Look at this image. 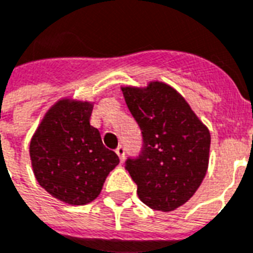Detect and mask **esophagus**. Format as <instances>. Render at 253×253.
<instances>
[{
  "label": "esophagus",
  "instance_id": "obj_1",
  "mask_svg": "<svg viewBox=\"0 0 253 253\" xmlns=\"http://www.w3.org/2000/svg\"><path fill=\"white\" fill-rule=\"evenodd\" d=\"M115 152H117V155L119 157L121 162L125 161V147H123V146H118V148L115 150Z\"/></svg>",
  "mask_w": 253,
  "mask_h": 253
}]
</instances>
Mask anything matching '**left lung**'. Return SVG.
I'll return each instance as SVG.
<instances>
[{
    "instance_id": "1",
    "label": "left lung",
    "mask_w": 253,
    "mask_h": 253,
    "mask_svg": "<svg viewBox=\"0 0 253 253\" xmlns=\"http://www.w3.org/2000/svg\"><path fill=\"white\" fill-rule=\"evenodd\" d=\"M122 92L143 135L140 155L126 162L136 194L152 210L173 211L194 196L207 173L210 130L165 82L123 86Z\"/></svg>"
}]
</instances>
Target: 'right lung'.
Here are the masks:
<instances>
[{
    "label": "right lung",
    "mask_w": 253,
    "mask_h": 253,
    "mask_svg": "<svg viewBox=\"0 0 253 253\" xmlns=\"http://www.w3.org/2000/svg\"><path fill=\"white\" fill-rule=\"evenodd\" d=\"M94 103L62 98L42 118L30 140L34 176L50 195L71 206L98 198L119 158L90 125Z\"/></svg>",
    "instance_id": "add662e5"
}]
</instances>
